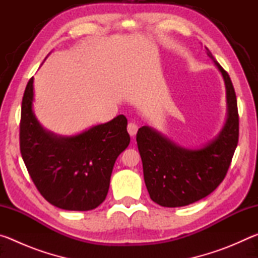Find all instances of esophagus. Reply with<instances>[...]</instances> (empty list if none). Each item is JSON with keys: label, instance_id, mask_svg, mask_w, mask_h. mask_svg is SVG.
<instances>
[{"label": "esophagus", "instance_id": "obj_1", "mask_svg": "<svg viewBox=\"0 0 258 258\" xmlns=\"http://www.w3.org/2000/svg\"><path fill=\"white\" fill-rule=\"evenodd\" d=\"M138 128H139L138 125L135 124V123H128V125H127V131H128V133H130L131 137H134V135L137 134Z\"/></svg>", "mask_w": 258, "mask_h": 258}]
</instances>
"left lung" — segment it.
Here are the masks:
<instances>
[{"label": "left lung", "instance_id": "1", "mask_svg": "<svg viewBox=\"0 0 258 258\" xmlns=\"http://www.w3.org/2000/svg\"><path fill=\"white\" fill-rule=\"evenodd\" d=\"M206 53L223 77L226 119L220 132L199 148L176 145L151 126H142L137 142L143 176L152 202L163 207H182L203 199L224 180L239 139L237 98L230 80L206 47Z\"/></svg>", "mask_w": 258, "mask_h": 258}]
</instances>
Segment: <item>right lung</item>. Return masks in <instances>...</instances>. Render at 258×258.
<instances>
[{"label": "right lung", "instance_id": "obj_1", "mask_svg": "<svg viewBox=\"0 0 258 258\" xmlns=\"http://www.w3.org/2000/svg\"><path fill=\"white\" fill-rule=\"evenodd\" d=\"M34 77L26 86L20 151L37 190L64 211H91L106 199L115 161L130 145L127 119L119 115L74 135L45 130L33 110Z\"/></svg>", "mask_w": 258, "mask_h": 258}]
</instances>
